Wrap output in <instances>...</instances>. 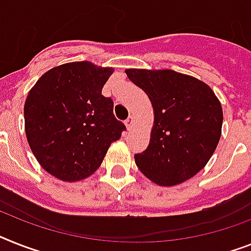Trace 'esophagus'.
Returning a JSON list of instances; mask_svg holds the SVG:
<instances>
[{"mask_svg": "<svg viewBox=\"0 0 251 251\" xmlns=\"http://www.w3.org/2000/svg\"><path fill=\"white\" fill-rule=\"evenodd\" d=\"M132 124H133V117L130 115V117L128 118L127 121H126V126H127L128 129H130V128H132Z\"/></svg>", "mask_w": 251, "mask_h": 251, "instance_id": "obj_1", "label": "esophagus"}]
</instances>
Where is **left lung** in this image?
I'll return each mask as SVG.
<instances>
[{"mask_svg": "<svg viewBox=\"0 0 251 251\" xmlns=\"http://www.w3.org/2000/svg\"><path fill=\"white\" fill-rule=\"evenodd\" d=\"M154 107L148 149L134 155L136 165L160 186H175L200 172L214 152L223 113L212 88L175 70L127 69Z\"/></svg>", "mask_w": 251, "mask_h": 251, "instance_id": "obj_1", "label": "left lung"}]
</instances>
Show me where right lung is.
<instances>
[{
    "label": "right lung",
    "mask_w": 251,
    "mask_h": 251,
    "mask_svg": "<svg viewBox=\"0 0 251 251\" xmlns=\"http://www.w3.org/2000/svg\"><path fill=\"white\" fill-rule=\"evenodd\" d=\"M113 68L88 61L56 66L34 84L24 105L25 133L33 154L53 177L74 182L100 167L126 126L102 95Z\"/></svg>",
    "instance_id": "add662e5"
}]
</instances>
